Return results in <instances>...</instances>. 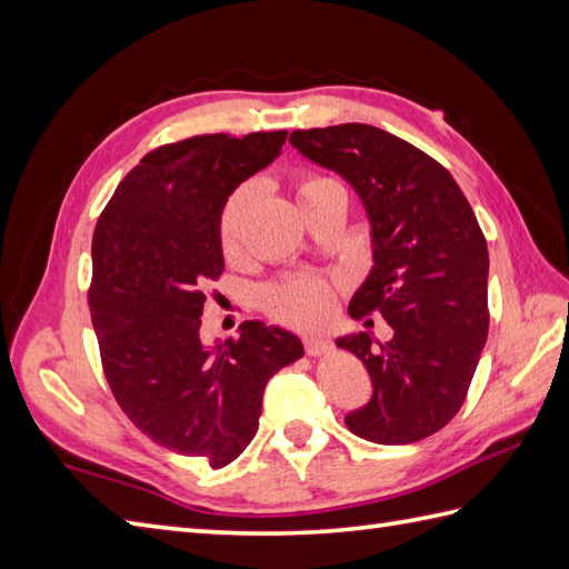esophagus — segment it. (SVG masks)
I'll list each match as a JSON object with an SVG mask.
<instances>
[{
    "mask_svg": "<svg viewBox=\"0 0 569 569\" xmlns=\"http://www.w3.org/2000/svg\"><path fill=\"white\" fill-rule=\"evenodd\" d=\"M306 352L308 357H320V355H328L332 349V342L328 340V337H316V335H308L306 337Z\"/></svg>",
    "mask_w": 569,
    "mask_h": 569,
    "instance_id": "obj_1",
    "label": "esophagus"
}]
</instances>
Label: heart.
<instances>
[{
  "label": "heart",
  "mask_w": 569,
  "mask_h": 569,
  "mask_svg": "<svg viewBox=\"0 0 569 569\" xmlns=\"http://www.w3.org/2000/svg\"><path fill=\"white\" fill-rule=\"evenodd\" d=\"M325 186H335V180L318 173H303L298 178V200H303L312 190H320ZM249 200L251 190L237 188L232 196L227 198L220 212L217 237H220V249L227 259L237 257L239 251L241 222H244ZM263 308L271 318L283 325H291V328H316V325H322L330 318V312L335 308V291L325 278L296 276L266 288Z\"/></svg>",
  "instance_id": "heart-1"
}]
</instances>
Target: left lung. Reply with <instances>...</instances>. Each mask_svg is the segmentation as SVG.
<instances>
[{"instance_id": "left-lung-1", "label": "left lung", "mask_w": 569, "mask_h": 569, "mask_svg": "<svg viewBox=\"0 0 569 569\" xmlns=\"http://www.w3.org/2000/svg\"><path fill=\"white\" fill-rule=\"evenodd\" d=\"M293 147L357 190L371 222L373 269L349 316L381 312L389 342L369 332L337 347L371 377V401L345 418L359 438L408 445L462 408L489 332L487 239L465 192L428 153L369 124L296 129Z\"/></svg>"}]
</instances>
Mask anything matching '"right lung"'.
Segmentation results:
<instances>
[{
    "label": "right lung",
    "mask_w": 569,
    "mask_h": 569,
    "mask_svg": "<svg viewBox=\"0 0 569 569\" xmlns=\"http://www.w3.org/2000/svg\"><path fill=\"white\" fill-rule=\"evenodd\" d=\"M286 134H202L149 151L92 234L88 303L119 408L156 445L212 469L244 452L266 383L303 357L296 335L257 320L241 325L239 340L200 342L204 286L224 269L220 212L281 153Z\"/></svg>",
    "instance_id": "1"
}]
</instances>
